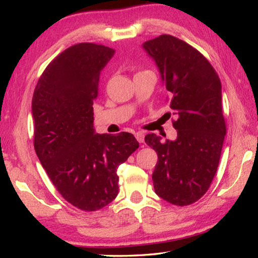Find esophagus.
I'll use <instances>...</instances> for the list:
<instances>
[{"label":"esophagus","instance_id":"34e87169","mask_svg":"<svg viewBox=\"0 0 258 258\" xmlns=\"http://www.w3.org/2000/svg\"><path fill=\"white\" fill-rule=\"evenodd\" d=\"M135 138H137V140L140 143H143V141H145V134H143V132L135 133Z\"/></svg>","mask_w":258,"mask_h":258}]
</instances>
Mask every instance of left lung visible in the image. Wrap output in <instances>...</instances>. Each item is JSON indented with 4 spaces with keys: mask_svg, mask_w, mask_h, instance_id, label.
I'll use <instances>...</instances> for the list:
<instances>
[{
    "mask_svg": "<svg viewBox=\"0 0 258 258\" xmlns=\"http://www.w3.org/2000/svg\"><path fill=\"white\" fill-rule=\"evenodd\" d=\"M155 60L177 115L174 141L154 133L145 141L158 155L152 173L155 192L166 202L187 206L206 194L215 176L226 126L222 85L209 61L184 41L160 35L143 43Z\"/></svg>",
    "mask_w": 258,
    "mask_h": 258,
    "instance_id": "8db88e82",
    "label": "left lung"
}]
</instances>
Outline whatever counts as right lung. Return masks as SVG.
I'll list each match as a JSON object with an SVG mask.
<instances>
[{"label":"right lung","instance_id":"obj_1","mask_svg":"<svg viewBox=\"0 0 258 258\" xmlns=\"http://www.w3.org/2000/svg\"><path fill=\"white\" fill-rule=\"evenodd\" d=\"M113 54L94 43L68 47L45 68L33 95L38 159L63 199L85 212L117 197V168L139 148L133 134H97L93 128L100 74Z\"/></svg>","mask_w":258,"mask_h":258}]
</instances>
